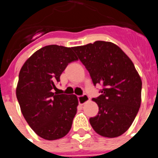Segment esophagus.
Returning <instances> with one entry per match:
<instances>
[{
    "mask_svg": "<svg viewBox=\"0 0 158 158\" xmlns=\"http://www.w3.org/2000/svg\"><path fill=\"white\" fill-rule=\"evenodd\" d=\"M78 98V102L81 105H83L85 103H86L87 101L89 100V97L88 96L87 94H83L82 96H79L77 97Z\"/></svg>",
    "mask_w": 158,
    "mask_h": 158,
    "instance_id": "obj_1",
    "label": "esophagus"
}]
</instances>
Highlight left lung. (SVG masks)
Masks as SVG:
<instances>
[{"mask_svg":"<svg viewBox=\"0 0 158 158\" xmlns=\"http://www.w3.org/2000/svg\"><path fill=\"white\" fill-rule=\"evenodd\" d=\"M95 86L101 85V94L93 101L98 114L89 118L96 133L115 138L125 133L135 120L141 104L142 81L133 62L118 46L96 41L73 47Z\"/></svg>","mask_w":158,"mask_h":158,"instance_id":"1","label":"left lung"}]
</instances>
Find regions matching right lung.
I'll return each instance as SVG.
<instances>
[{
  "mask_svg": "<svg viewBox=\"0 0 158 158\" xmlns=\"http://www.w3.org/2000/svg\"><path fill=\"white\" fill-rule=\"evenodd\" d=\"M77 59L73 47L46 46L32 54L19 71L16 97L21 112L31 128L46 140L61 139L71 129L77 98L53 90L68 64Z\"/></svg>",
  "mask_w": 158,
  "mask_h": 158,
  "instance_id": "add662e5",
  "label": "right lung"
}]
</instances>
